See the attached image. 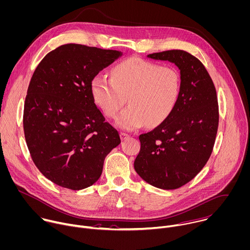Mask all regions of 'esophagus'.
Instances as JSON below:
<instances>
[{
	"label": "esophagus",
	"mask_w": 250,
	"mask_h": 250,
	"mask_svg": "<svg viewBox=\"0 0 250 250\" xmlns=\"http://www.w3.org/2000/svg\"><path fill=\"white\" fill-rule=\"evenodd\" d=\"M121 137H122L123 140H125V139H126L127 137H129V135H128L127 133H125V132H121Z\"/></svg>",
	"instance_id": "esophagus-1"
}]
</instances>
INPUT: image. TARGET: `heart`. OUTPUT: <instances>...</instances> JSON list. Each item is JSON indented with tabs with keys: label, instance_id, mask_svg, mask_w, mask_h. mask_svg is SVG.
Listing matches in <instances>:
<instances>
[{
	"label": "heart",
	"instance_id": "b5f03b06",
	"mask_svg": "<svg viewBox=\"0 0 250 250\" xmlns=\"http://www.w3.org/2000/svg\"><path fill=\"white\" fill-rule=\"evenodd\" d=\"M90 90L108 117H114L127 97L129 105L115 123L122 129L134 130L158 125L172 114L181 93V76L174 67L130 58L112 69V78L95 75Z\"/></svg>",
	"mask_w": 250,
	"mask_h": 250
}]
</instances>
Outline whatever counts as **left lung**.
I'll list each match as a JSON object with an SVG mask.
<instances>
[{
  "mask_svg": "<svg viewBox=\"0 0 250 250\" xmlns=\"http://www.w3.org/2000/svg\"><path fill=\"white\" fill-rule=\"evenodd\" d=\"M147 58L178 66L181 93L172 114L139 135L134 170L155 188L177 189L203 169L212 153L219 124L216 89L202 62L186 51H165Z\"/></svg>",
  "mask_w": 250,
  "mask_h": 250,
  "instance_id": "obj_1",
  "label": "left lung"
}]
</instances>
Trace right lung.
<instances>
[{"label": "right lung", "instance_id": "right-lung-1", "mask_svg": "<svg viewBox=\"0 0 250 250\" xmlns=\"http://www.w3.org/2000/svg\"><path fill=\"white\" fill-rule=\"evenodd\" d=\"M123 52L65 44L50 52L30 80L23 112L27 147L54 184L84 189L101 177L106 156L121 143L90 90L92 78Z\"/></svg>", "mask_w": 250, "mask_h": 250}]
</instances>
